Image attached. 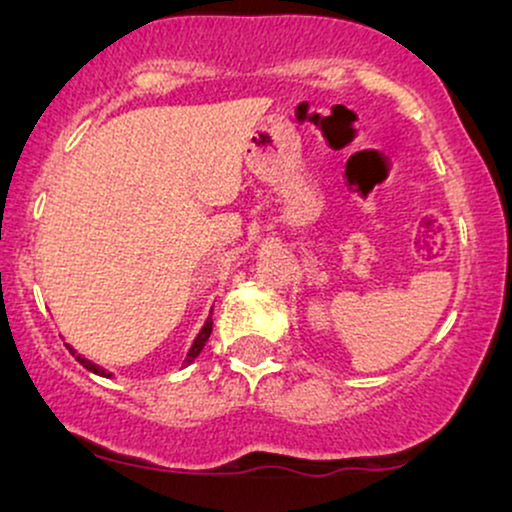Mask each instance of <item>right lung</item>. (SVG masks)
Wrapping results in <instances>:
<instances>
[{"mask_svg": "<svg viewBox=\"0 0 512 512\" xmlns=\"http://www.w3.org/2000/svg\"><path fill=\"white\" fill-rule=\"evenodd\" d=\"M211 325H214V322H211V317H207V322H204V327H202V330H199L197 339H195V342H192V346H190V351H187V358H185L187 363H190L192 358H197L199 351L204 349V344H207V339H209V334H211ZM69 349H72V346H69ZM72 356H76V361H79L81 366H84L86 370H91V373H98V375H105V378H110V373H105V370H103L101 366H96V363L88 361V358L79 356L74 349H72Z\"/></svg>", "mask_w": 512, "mask_h": 512, "instance_id": "1", "label": "right lung"}]
</instances>
